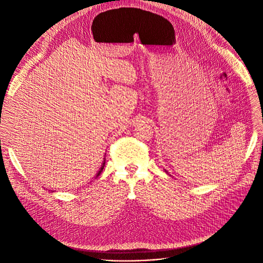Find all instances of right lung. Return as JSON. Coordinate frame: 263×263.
<instances>
[{
  "mask_svg": "<svg viewBox=\"0 0 263 263\" xmlns=\"http://www.w3.org/2000/svg\"><path fill=\"white\" fill-rule=\"evenodd\" d=\"M104 165H105V161H103V163H102V166H101V169L99 170V172H98V174H97V178L100 176V174H101V172H102V170L103 169H104Z\"/></svg>",
  "mask_w": 263,
  "mask_h": 263,
  "instance_id": "1",
  "label": "right lung"
}]
</instances>
